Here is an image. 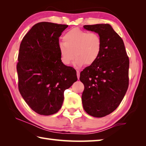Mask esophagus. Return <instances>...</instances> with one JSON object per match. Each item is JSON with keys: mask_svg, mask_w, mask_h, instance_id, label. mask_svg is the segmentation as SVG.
<instances>
[{"mask_svg": "<svg viewBox=\"0 0 146 146\" xmlns=\"http://www.w3.org/2000/svg\"><path fill=\"white\" fill-rule=\"evenodd\" d=\"M76 75H77L78 79H79V78H80V71H79L78 70L76 71Z\"/></svg>", "mask_w": 146, "mask_h": 146, "instance_id": "1", "label": "esophagus"}]
</instances>
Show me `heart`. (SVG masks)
Wrapping results in <instances>:
<instances>
[{"label":"heart","mask_w":146,"mask_h":146,"mask_svg":"<svg viewBox=\"0 0 146 146\" xmlns=\"http://www.w3.org/2000/svg\"><path fill=\"white\" fill-rule=\"evenodd\" d=\"M64 42L58 44L62 62L69 65L76 56L75 65L80 67L84 64L92 65L99 56L102 47V38L95 32L79 28L68 31L63 36ZM75 55H74V54Z\"/></svg>","instance_id":"1"}]
</instances>
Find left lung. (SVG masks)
Returning <instances> with one entry per match:
<instances>
[{"instance_id":"8db88e82","label":"left lung","mask_w":146,"mask_h":146,"mask_svg":"<svg viewBox=\"0 0 146 146\" xmlns=\"http://www.w3.org/2000/svg\"><path fill=\"white\" fill-rule=\"evenodd\" d=\"M102 38L99 56L80 75L84 85L82 102L85 111L94 117L110 115L118 108L129 86V60L122 38L110 24L85 25Z\"/></svg>"}]
</instances>
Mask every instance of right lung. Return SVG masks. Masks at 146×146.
<instances>
[{"label": "right lung", "instance_id": "add662e5", "mask_svg": "<svg viewBox=\"0 0 146 146\" xmlns=\"http://www.w3.org/2000/svg\"><path fill=\"white\" fill-rule=\"evenodd\" d=\"M66 24H35L20 45L17 70L19 92L29 107L41 115L57 113L64 92L77 80L76 71L62 62L59 37Z\"/></svg>", "mask_w": 146, "mask_h": 146}]
</instances>
